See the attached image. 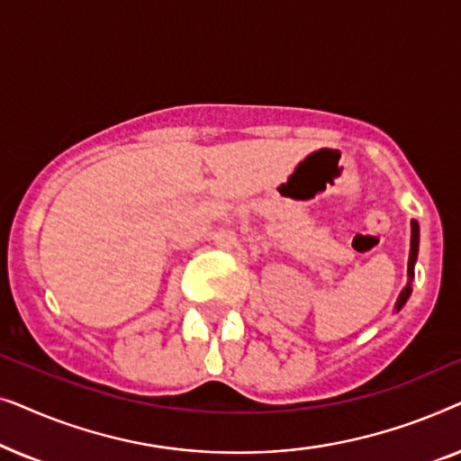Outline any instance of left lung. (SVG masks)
<instances>
[{
    "label": "left lung",
    "mask_w": 461,
    "mask_h": 461,
    "mask_svg": "<svg viewBox=\"0 0 461 461\" xmlns=\"http://www.w3.org/2000/svg\"><path fill=\"white\" fill-rule=\"evenodd\" d=\"M418 248H420V224L411 220V249H409V264H407V285L402 289L399 300H396V311H401L402 306H405V302L409 300V295H411V281H413V267H415V260H418Z\"/></svg>",
    "instance_id": "1"
}]
</instances>
